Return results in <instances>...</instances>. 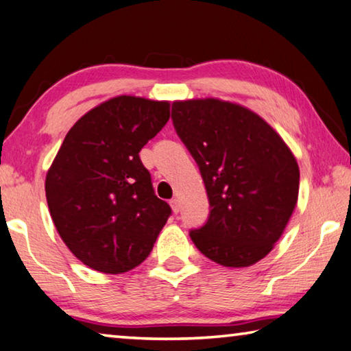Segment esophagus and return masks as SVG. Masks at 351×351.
I'll use <instances>...</instances> for the list:
<instances>
[{
  "mask_svg": "<svg viewBox=\"0 0 351 351\" xmlns=\"http://www.w3.org/2000/svg\"><path fill=\"white\" fill-rule=\"evenodd\" d=\"M171 206H172V211H174V213L177 215L180 211V200L179 199H172L171 200Z\"/></svg>",
  "mask_w": 351,
  "mask_h": 351,
  "instance_id": "34e87169",
  "label": "esophagus"
}]
</instances>
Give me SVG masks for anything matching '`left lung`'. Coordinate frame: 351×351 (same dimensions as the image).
I'll use <instances>...</instances> for the list:
<instances>
[{
  "label": "left lung",
  "instance_id": "obj_1",
  "mask_svg": "<svg viewBox=\"0 0 351 351\" xmlns=\"http://www.w3.org/2000/svg\"><path fill=\"white\" fill-rule=\"evenodd\" d=\"M171 118L196 160L211 208L204 226L189 232L194 245L226 267L260 261L295 208L294 155L263 118L232 102L176 101Z\"/></svg>",
  "mask_w": 351,
  "mask_h": 351
}]
</instances>
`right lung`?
I'll return each mask as SVG.
<instances>
[{
    "label": "right lung",
    "mask_w": 351,
    "mask_h": 351,
    "mask_svg": "<svg viewBox=\"0 0 351 351\" xmlns=\"http://www.w3.org/2000/svg\"><path fill=\"white\" fill-rule=\"evenodd\" d=\"M168 119L169 102L118 96L66 134L46 174V200L63 243L85 266L123 274L151 254L172 211L155 196L140 151Z\"/></svg>",
    "instance_id": "1"
}]
</instances>
